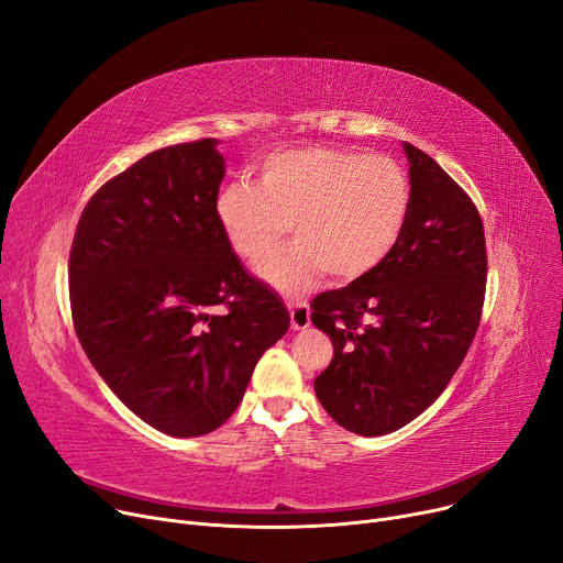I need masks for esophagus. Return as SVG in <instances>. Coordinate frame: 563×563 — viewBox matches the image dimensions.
<instances>
[{
  "instance_id": "34e87169",
  "label": "esophagus",
  "mask_w": 563,
  "mask_h": 563,
  "mask_svg": "<svg viewBox=\"0 0 563 563\" xmlns=\"http://www.w3.org/2000/svg\"><path fill=\"white\" fill-rule=\"evenodd\" d=\"M289 323L294 331H303L310 327V306L303 303H289Z\"/></svg>"
}]
</instances>
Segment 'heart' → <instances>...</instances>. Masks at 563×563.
<instances>
[{
	"mask_svg": "<svg viewBox=\"0 0 563 563\" xmlns=\"http://www.w3.org/2000/svg\"><path fill=\"white\" fill-rule=\"evenodd\" d=\"M410 210V183L388 155L331 145L287 147L266 157L257 183H228L214 214L246 262L269 255L291 228L297 242L257 266L272 287L294 294L323 272L349 283L374 272L397 246Z\"/></svg>",
	"mask_w": 563,
	"mask_h": 563,
	"instance_id": "1",
	"label": "heart"
}]
</instances>
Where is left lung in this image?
Wrapping results in <instances>:
<instances>
[{
  "mask_svg": "<svg viewBox=\"0 0 563 563\" xmlns=\"http://www.w3.org/2000/svg\"><path fill=\"white\" fill-rule=\"evenodd\" d=\"M410 210L374 272L312 301L333 340L314 378L329 416L351 433L386 435L448 388L475 340L486 291V240L475 202L427 153L404 143Z\"/></svg>",
  "mask_w": 563,
  "mask_h": 563,
  "instance_id": "8db88e82",
  "label": "left lung"
}]
</instances>
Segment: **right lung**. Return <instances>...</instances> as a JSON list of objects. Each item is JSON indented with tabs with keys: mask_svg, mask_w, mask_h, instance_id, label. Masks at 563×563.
Listing matches in <instances>:
<instances>
[{
	"mask_svg": "<svg viewBox=\"0 0 563 563\" xmlns=\"http://www.w3.org/2000/svg\"><path fill=\"white\" fill-rule=\"evenodd\" d=\"M217 143L162 147L102 185L68 266L88 361L134 416L175 438L219 429L289 329L283 301L246 274L217 221Z\"/></svg>",
	"mask_w": 563,
	"mask_h": 563,
	"instance_id": "add662e5",
	"label": "right lung"
}]
</instances>
